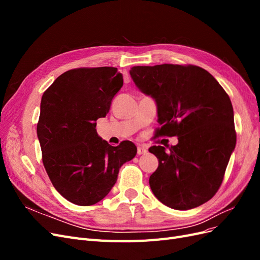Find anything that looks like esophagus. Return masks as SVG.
I'll list each match as a JSON object with an SVG mask.
<instances>
[{
    "label": "esophagus",
    "mask_w": 260,
    "mask_h": 260,
    "mask_svg": "<svg viewBox=\"0 0 260 260\" xmlns=\"http://www.w3.org/2000/svg\"><path fill=\"white\" fill-rule=\"evenodd\" d=\"M145 153H147L146 147L143 146V145H139L138 146V155H143Z\"/></svg>",
    "instance_id": "34e87169"
}]
</instances>
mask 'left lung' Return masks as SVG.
<instances>
[{
	"mask_svg": "<svg viewBox=\"0 0 260 260\" xmlns=\"http://www.w3.org/2000/svg\"><path fill=\"white\" fill-rule=\"evenodd\" d=\"M133 82L157 104V137H178V144L152 146L158 168L149 177L152 192L165 205L192 209L219 190L237 143L234 115L226 92L207 70L194 65L135 66Z\"/></svg>",
	"mask_w": 260,
	"mask_h": 260,
	"instance_id": "8db88e82",
	"label": "left lung"
}]
</instances>
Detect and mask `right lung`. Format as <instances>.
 I'll return each mask as SVG.
<instances>
[{"label": "right lung", "instance_id": "add662e5", "mask_svg": "<svg viewBox=\"0 0 260 260\" xmlns=\"http://www.w3.org/2000/svg\"><path fill=\"white\" fill-rule=\"evenodd\" d=\"M123 84L115 67L76 68L56 78L41 100L37 135L53 186L79 206L103 200L124 162L137 154L131 141L109 145L96 132Z\"/></svg>", "mask_w": 260, "mask_h": 260}]
</instances>
